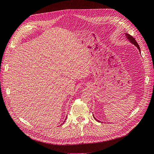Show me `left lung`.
Listing matches in <instances>:
<instances>
[{"label":"left lung","instance_id":"left-lung-1","mask_svg":"<svg viewBox=\"0 0 154 154\" xmlns=\"http://www.w3.org/2000/svg\"><path fill=\"white\" fill-rule=\"evenodd\" d=\"M126 35V36H127V38L130 41V42L131 43H132L133 44H134L136 46V47L138 48V49H139V51H140V53H141V50H140V48H139V45H138V44L137 43V42H136V40H135V38H134L133 36H132L131 35H129V34H127V33H126L125 34ZM96 119V118H95Z\"/></svg>","mask_w":154,"mask_h":154}]
</instances>
